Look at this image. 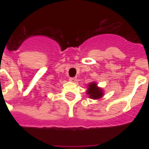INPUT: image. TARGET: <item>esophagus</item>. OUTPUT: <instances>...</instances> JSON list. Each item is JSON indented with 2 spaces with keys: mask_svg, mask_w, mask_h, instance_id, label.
I'll return each instance as SVG.
<instances>
[{
  "mask_svg": "<svg viewBox=\"0 0 149 149\" xmlns=\"http://www.w3.org/2000/svg\"><path fill=\"white\" fill-rule=\"evenodd\" d=\"M70 82H76L77 81V77H70Z\"/></svg>",
  "mask_w": 149,
  "mask_h": 149,
  "instance_id": "34e87169",
  "label": "esophagus"
}]
</instances>
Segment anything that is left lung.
Segmentation results:
<instances>
[{
  "label": "left lung",
  "instance_id": "obj_1",
  "mask_svg": "<svg viewBox=\"0 0 149 149\" xmlns=\"http://www.w3.org/2000/svg\"><path fill=\"white\" fill-rule=\"evenodd\" d=\"M86 94L89 96V97L93 100H98L104 96V93L103 89L99 87L96 82H92L88 84Z\"/></svg>",
  "mask_w": 149,
  "mask_h": 149
}]
</instances>
